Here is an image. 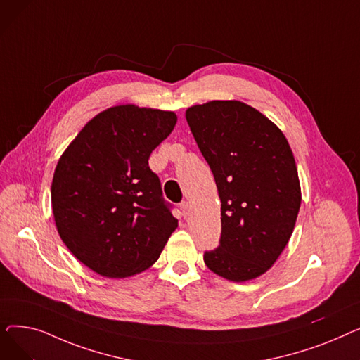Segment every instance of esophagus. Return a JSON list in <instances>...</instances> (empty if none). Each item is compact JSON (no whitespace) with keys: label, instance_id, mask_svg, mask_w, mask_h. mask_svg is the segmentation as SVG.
I'll use <instances>...</instances> for the list:
<instances>
[{"label":"esophagus","instance_id":"esophagus-1","mask_svg":"<svg viewBox=\"0 0 360 360\" xmlns=\"http://www.w3.org/2000/svg\"><path fill=\"white\" fill-rule=\"evenodd\" d=\"M179 207H181V212H182L184 217H186L188 214H190V202H188V201H182Z\"/></svg>","mask_w":360,"mask_h":360}]
</instances>
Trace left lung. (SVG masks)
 Returning a JSON list of instances; mask_svg holds the SVG:
<instances>
[{"label": "left lung", "instance_id": "left-lung-1", "mask_svg": "<svg viewBox=\"0 0 360 360\" xmlns=\"http://www.w3.org/2000/svg\"><path fill=\"white\" fill-rule=\"evenodd\" d=\"M185 118L214 175L221 202V236L204 262L235 283L267 273L293 233L300 182L281 129L239 101L188 108Z\"/></svg>", "mask_w": 360, "mask_h": 360}]
</instances>
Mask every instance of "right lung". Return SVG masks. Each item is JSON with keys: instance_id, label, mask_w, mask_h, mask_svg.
Here are the masks:
<instances>
[{"instance_id": "right-lung-1", "label": "right lung", "mask_w": 360, "mask_h": 360, "mask_svg": "<svg viewBox=\"0 0 360 360\" xmlns=\"http://www.w3.org/2000/svg\"><path fill=\"white\" fill-rule=\"evenodd\" d=\"M172 110L112 106L91 118L56 163L51 201L71 254L103 277L143 273L178 228L148 158L174 131Z\"/></svg>"}]
</instances>
